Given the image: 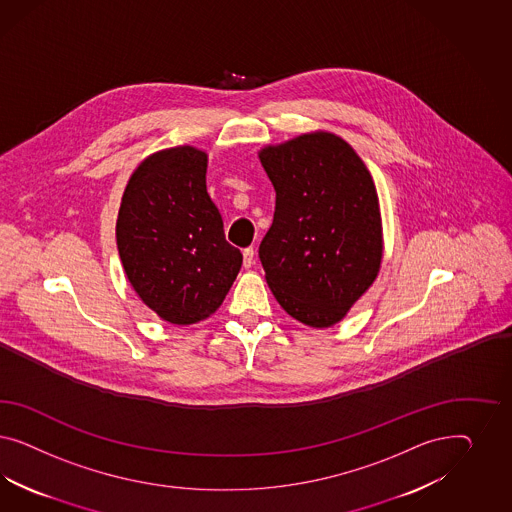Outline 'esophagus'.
<instances>
[{
  "label": "esophagus",
  "mask_w": 512,
  "mask_h": 512,
  "mask_svg": "<svg viewBox=\"0 0 512 512\" xmlns=\"http://www.w3.org/2000/svg\"><path fill=\"white\" fill-rule=\"evenodd\" d=\"M255 264V251L253 248L244 249V268H251Z\"/></svg>",
  "instance_id": "1"
}]
</instances>
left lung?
<instances>
[{
	"instance_id": "8db88e82",
	"label": "left lung",
	"mask_w": 512,
	"mask_h": 512,
	"mask_svg": "<svg viewBox=\"0 0 512 512\" xmlns=\"http://www.w3.org/2000/svg\"><path fill=\"white\" fill-rule=\"evenodd\" d=\"M276 189V212L259 246L266 283L296 321H341L372 285L383 229L372 174L357 152L326 131L259 152Z\"/></svg>"
}]
</instances>
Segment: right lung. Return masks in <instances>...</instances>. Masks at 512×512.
<instances>
[{
  "instance_id": "add662e5",
  "label": "right lung",
  "mask_w": 512,
  "mask_h": 512,
  "mask_svg": "<svg viewBox=\"0 0 512 512\" xmlns=\"http://www.w3.org/2000/svg\"><path fill=\"white\" fill-rule=\"evenodd\" d=\"M208 155L176 146L131 174L116 221L125 276L140 300L172 325H193L221 306L242 266L206 191Z\"/></svg>"
}]
</instances>
